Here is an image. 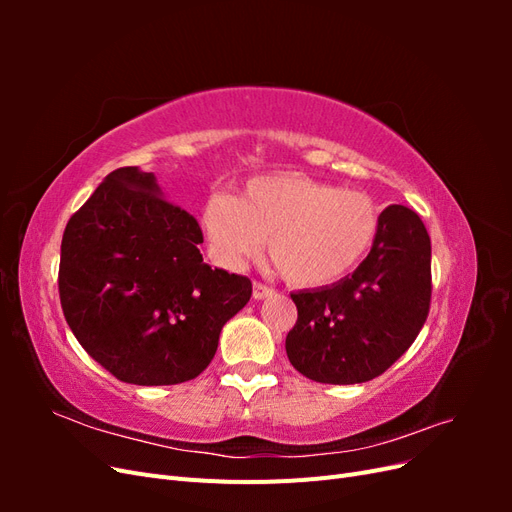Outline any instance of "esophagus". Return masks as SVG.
<instances>
[{"mask_svg": "<svg viewBox=\"0 0 512 512\" xmlns=\"http://www.w3.org/2000/svg\"><path fill=\"white\" fill-rule=\"evenodd\" d=\"M275 290L273 288H269V286H265V284H260V282H254V290H252V297L256 299V301H262V299H267V297H271Z\"/></svg>", "mask_w": 512, "mask_h": 512, "instance_id": "1", "label": "esophagus"}]
</instances>
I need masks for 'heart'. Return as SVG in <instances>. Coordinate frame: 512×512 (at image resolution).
Returning a JSON list of instances; mask_svg holds the SVG:
<instances>
[{"label": "heart", "mask_w": 512, "mask_h": 512, "mask_svg": "<svg viewBox=\"0 0 512 512\" xmlns=\"http://www.w3.org/2000/svg\"><path fill=\"white\" fill-rule=\"evenodd\" d=\"M378 224L369 196L301 173L254 177L239 198L215 194L203 211L211 250L226 267L239 269L267 239L277 269L301 288L327 286L352 271Z\"/></svg>", "instance_id": "obj_1"}]
</instances>
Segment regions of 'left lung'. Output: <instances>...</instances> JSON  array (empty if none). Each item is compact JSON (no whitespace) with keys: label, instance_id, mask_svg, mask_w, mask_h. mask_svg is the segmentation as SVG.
<instances>
[{"label":"left lung","instance_id":"obj_1","mask_svg":"<svg viewBox=\"0 0 512 512\" xmlns=\"http://www.w3.org/2000/svg\"><path fill=\"white\" fill-rule=\"evenodd\" d=\"M297 324L286 335L292 367L314 382L359 384L389 369L416 339L431 301V241L418 215L391 205L354 273L290 294Z\"/></svg>","mask_w":512,"mask_h":512}]
</instances>
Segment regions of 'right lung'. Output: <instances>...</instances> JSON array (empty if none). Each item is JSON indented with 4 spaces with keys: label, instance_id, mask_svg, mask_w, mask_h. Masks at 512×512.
Wrapping results in <instances>:
<instances>
[{
    "label": "right lung",
    "instance_id": "1",
    "mask_svg": "<svg viewBox=\"0 0 512 512\" xmlns=\"http://www.w3.org/2000/svg\"><path fill=\"white\" fill-rule=\"evenodd\" d=\"M156 175H106L61 239L59 299L91 359L128 384L196 378L224 324L252 297L243 275L211 269L194 215L162 198Z\"/></svg>",
    "mask_w": 512,
    "mask_h": 512
}]
</instances>
